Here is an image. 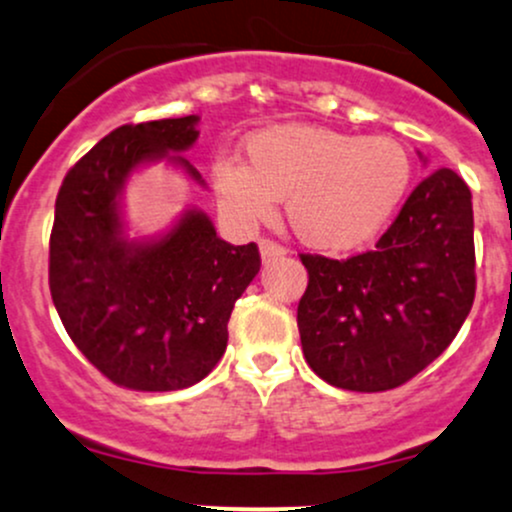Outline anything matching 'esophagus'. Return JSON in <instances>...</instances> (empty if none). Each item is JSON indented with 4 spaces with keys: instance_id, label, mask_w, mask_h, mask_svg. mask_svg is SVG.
Instances as JSON below:
<instances>
[{
    "instance_id": "34e87169",
    "label": "esophagus",
    "mask_w": 512,
    "mask_h": 512,
    "mask_svg": "<svg viewBox=\"0 0 512 512\" xmlns=\"http://www.w3.org/2000/svg\"><path fill=\"white\" fill-rule=\"evenodd\" d=\"M260 252H262L264 262H274V260H281V257H284L289 250H286L281 243H276V240L262 238L260 240Z\"/></svg>"
}]
</instances>
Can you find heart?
Instances as JSON below:
<instances>
[{
  "label": "heart",
  "mask_w": 512,
  "mask_h": 512,
  "mask_svg": "<svg viewBox=\"0 0 512 512\" xmlns=\"http://www.w3.org/2000/svg\"><path fill=\"white\" fill-rule=\"evenodd\" d=\"M243 161H214V190L240 223L272 219L286 199L293 233L315 250H351L395 214L409 187L407 151L390 137H354L327 127L281 125L252 134Z\"/></svg>",
  "instance_id": "heart-1"
}]
</instances>
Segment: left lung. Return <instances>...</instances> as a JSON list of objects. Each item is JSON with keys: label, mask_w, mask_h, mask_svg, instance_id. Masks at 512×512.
Returning <instances> with one entry per match:
<instances>
[{"label": "left lung", "mask_w": 512, "mask_h": 512, "mask_svg": "<svg viewBox=\"0 0 512 512\" xmlns=\"http://www.w3.org/2000/svg\"><path fill=\"white\" fill-rule=\"evenodd\" d=\"M301 262L308 366L342 390H395L448 349L472 310V192L455 170H433L373 250L346 260L301 252Z\"/></svg>", "instance_id": "obj_1"}]
</instances>
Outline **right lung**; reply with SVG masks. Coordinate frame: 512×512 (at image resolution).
I'll return each instance as SVG.
<instances>
[{"label":"right lung","mask_w":512,"mask_h":512,"mask_svg":"<svg viewBox=\"0 0 512 512\" xmlns=\"http://www.w3.org/2000/svg\"><path fill=\"white\" fill-rule=\"evenodd\" d=\"M197 115L113 129L64 175L50 233V293L76 349L110 383L137 392L182 390L207 378L228 344L233 305L260 272L255 243L231 245L199 211L166 238H122L117 192L129 170L182 156Z\"/></svg>","instance_id":"1"}]
</instances>
